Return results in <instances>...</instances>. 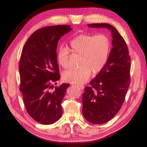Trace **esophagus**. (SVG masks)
I'll return each instance as SVG.
<instances>
[{
	"label": "esophagus",
	"mask_w": 147,
	"mask_h": 147,
	"mask_svg": "<svg viewBox=\"0 0 147 147\" xmlns=\"http://www.w3.org/2000/svg\"><path fill=\"white\" fill-rule=\"evenodd\" d=\"M77 87H78L81 90H84V86H82V85H77Z\"/></svg>",
	"instance_id": "obj_1"
}]
</instances>
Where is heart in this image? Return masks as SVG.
Returning a JSON list of instances; mask_svg holds the SVG:
<instances>
[{"label":"heart","instance_id":"1","mask_svg":"<svg viewBox=\"0 0 147 147\" xmlns=\"http://www.w3.org/2000/svg\"><path fill=\"white\" fill-rule=\"evenodd\" d=\"M74 54L80 55L79 66L63 74V79L71 84H82L89 78L92 71L98 73L105 67L111 51V42L105 34L82 33L74 36L69 42ZM71 54L69 49L61 46L57 53V60L64 69L70 67Z\"/></svg>","mask_w":147,"mask_h":147}]
</instances>
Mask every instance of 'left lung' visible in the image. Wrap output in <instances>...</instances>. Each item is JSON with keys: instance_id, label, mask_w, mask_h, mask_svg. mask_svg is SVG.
Listing matches in <instances>:
<instances>
[{"instance_id": "obj_1", "label": "left lung", "mask_w": 147, "mask_h": 147, "mask_svg": "<svg viewBox=\"0 0 147 147\" xmlns=\"http://www.w3.org/2000/svg\"><path fill=\"white\" fill-rule=\"evenodd\" d=\"M90 27L107 28L112 34V45L105 67L84 88L82 113L93 124L111 120L120 110L130 85L131 57L123 38L114 27L106 23L88 24Z\"/></svg>"}]
</instances>
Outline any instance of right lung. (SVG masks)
I'll return each instance as SVG.
<instances>
[{"label": "right lung", "mask_w": 147, "mask_h": 147, "mask_svg": "<svg viewBox=\"0 0 147 147\" xmlns=\"http://www.w3.org/2000/svg\"><path fill=\"white\" fill-rule=\"evenodd\" d=\"M70 27L41 28L29 38L21 53L20 90L27 113L42 125L53 124L62 115L61 102L70 84L54 87L60 77L56 50L60 37L71 30Z\"/></svg>", "instance_id": "obj_1"}]
</instances>
